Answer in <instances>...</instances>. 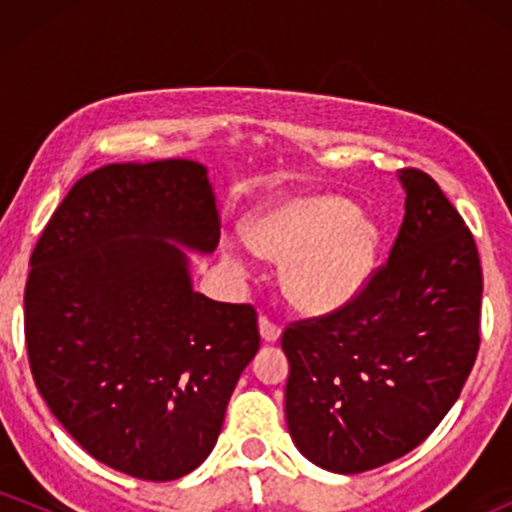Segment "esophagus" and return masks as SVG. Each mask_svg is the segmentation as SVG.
Returning a JSON list of instances; mask_svg holds the SVG:
<instances>
[{"label":"esophagus","instance_id":"obj_1","mask_svg":"<svg viewBox=\"0 0 512 512\" xmlns=\"http://www.w3.org/2000/svg\"><path fill=\"white\" fill-rule=\"evenodd\" d=\"M260 334L264 342H276V339L281 337V327L276 325L274 320H269L267 315L260 317Z\"/></svg>","mask_w":512,"mask_h":512}]
</instances>
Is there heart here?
Here are the masks:
<instances>
[{
	"label": "heart",
	"instance_id": "obj_1",
	"mask_svg": "<svg viewBox=\"0 0 512 512\" xmlns=\"http://www.w3.org/2000/svg\"><path fill=\"white\" fill-rule=\"evenodd\" d=\"M252 243L269 257H291L284 269L286 296L305 313H332L366 286L378 260L380 233L358 219L356 204L337 195L293 199L252 228ZM243 267V257L231 252Z\"/></svg>",
	"mask_w": 512,
	"mask_h": 512
}]
</instances>
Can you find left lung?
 Masks as SVG:
<instances>
[{
  "mask_svg": "<svg viewBox=\"0 0 512 512\" xmlns=\"http://www.w3.org/2000/svg\"><path fill=\"white\" fill-rule=\"evenodd\" d=\"M407 202L387 262L354 301L289 322L286 424L310 462L361 474L431 436L477 361L481 262L438 182L399 170Z\"/></svg>",
  "mask_w": 512,
  "mask_h": 512,
  "instance_id": "left-lung-1",
  "label": "left lung"
}]
</instances>
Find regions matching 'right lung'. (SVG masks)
<instances>
[{
	"instance_id": "1",
	"label": "right lung",
	"mask_w": 512,
	"mask_h": 512,
	"mask_svg": "<svg viewBox=\"0 0 512 512\" xmlns=\"http://www.w3.org/2000/svg\"><path fill=\"white\" fill-rule=\"evenodd\" d=\"M219 228L202 163H110L74 182L33 248L35 385L88 455L129 477L173 481L207 460L260 349L250 303L192 291L178 243L211 252Z\"/></svg>"
}]
</instances>
